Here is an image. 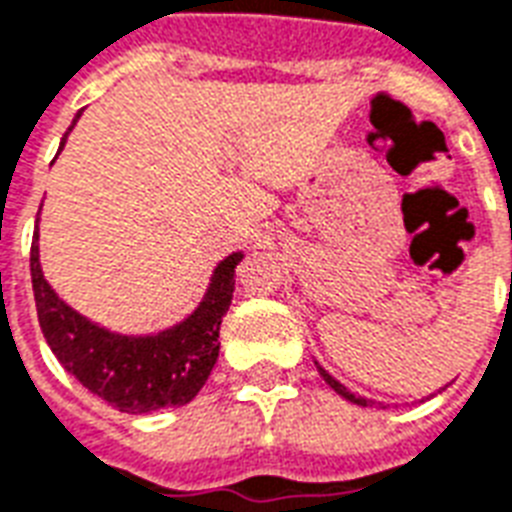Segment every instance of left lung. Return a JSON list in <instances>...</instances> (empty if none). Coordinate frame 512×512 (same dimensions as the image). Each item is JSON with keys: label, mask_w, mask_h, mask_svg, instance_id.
Listing matches in <instances>:
<instances>
[{"label": "left lung", "mask_w": 512, "mask_h": 512, "mask_svg": "<svg viewBox=\"0 0 512 512\" xmlns=\"http://www.w3.org/2000/svg\"><path fill=\"white\" fill-rule=\"evenodd\" d=\"M319 368V365H317ZM319 376L325 378L327 384H330V389H335V392H338V395L341 397H346V400H349V403H357V405H368V400H365V397H360V395H354V392H349V389H346V386L341 384V381H335L333 376H330V373H327L325 368H319Z\"/></svg>", "instance_id": "8db88e82"}]
</instances>
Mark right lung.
<instances>
[{
	"instance_id": "obj_1",
	"label": "right lung",
	"mask_w": 512,
	"mask_h": 512,
	"mask_svg": "<svg viewBox=\"0 0 512 512\" xmlns=\"http://www.w3.org/2000/svg\"><path fill=\"white\" fill-rule=\"evenodd\" d=\"M80 120V112L72 120ZM58 152L64 150L66 136ZM39 217L31 241V287L39 327L58 362L80 384L123 413H152L190 403L212 373L220 354V325L233 300V273L241 252H233L212 273L204 300L179 325L152 335L109 333L58 298L39 265Z\"/></svg>"
}]
</instances>
